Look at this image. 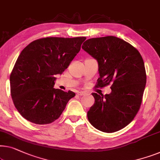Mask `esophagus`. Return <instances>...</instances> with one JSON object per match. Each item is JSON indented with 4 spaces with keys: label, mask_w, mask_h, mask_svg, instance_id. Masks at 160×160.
Returning <instances> with one entry per match:
<instances>
[{
    "label": "esophagus",
    "mask_w": 160,
    "mask_h": 160,
    "mask_svg": "<svg viewBox=\"0 0 160 160\" xmlns=\"http://www.w3.org/2000/svg\"><path fill=\"white\" fill-rule=\"evenodd\" d=\"M77 94H78V95H79V96H83V95H84V94H85V92H78Z\"/></svg>",
    "instance_id": "1"
}]
</instances>
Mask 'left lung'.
<instances>
[{
  "mask_svg": "<svg viewBox=\"0 0 160 160\" xmlns=\"http://www.w3.org/2000/svg\"><path fill=\"white\" fill-rule=\"evenodd\" d=\"M83 50L98 62L99 78L96 87L111 84L110 94L92 93L95 102L87 112L94 128L113 133L130 123L139 110L147 74L143 58L138 50L114 36L91 38Z\"/></svg>",
  "mask_w": 160,
  "mask_h": 160,
  "instance_id": "left-lung-1",
  "label": "left lung"
}]
</instances>
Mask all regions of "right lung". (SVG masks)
Instances as JSON below:
<instances>
[{
  "label": "right lung",
  "mask_w": 160,
  "mask_h": 160,
  "mask_svg": "<svg viewBox=\"0 0 160 160\" xmlns=\"http://www.w3.org/2000/svg\"><path fill=\"white\" fill-rule=\"evenodd\" d=\"M85 40V37L44 38L22 50L11 71L10 86L13 104L23 118L45 125L61 116L76 94L53 88L55 75L68 68Z\"/></svg>",
  "instance_id": "add662e5"
}]
</instances>
